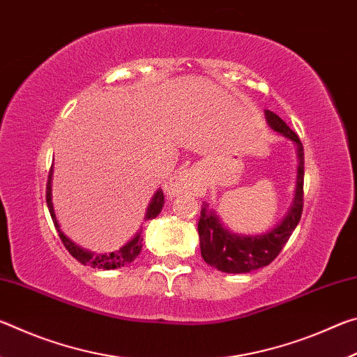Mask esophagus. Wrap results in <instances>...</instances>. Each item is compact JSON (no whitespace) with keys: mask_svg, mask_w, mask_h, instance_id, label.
Here are the masks:
<instances>
[{"mask_svg":"<svg viewBox=\"0 0 357 357\" xmlns=\"http://www.w3.org/2000/svg\"><path fill=\"white\" fill-rule=\"evenodd\" d=\"M200 181H198L195 172L192 170H183L174 173L173 176L165 183V192L167 195H178L181 192H187V190H193L197 189Z\"/></svg>","mask_w":357,"mask_h":357,"instance_id":"esophagus-1","label":"esophagus"}]
</instances>
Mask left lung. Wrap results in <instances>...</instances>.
I'll list each match as a JSON object with an SVG mask.
<instances>
[{
	"instance_id": "1",
	"label": "left lung",
	"mask_w": 357,
	"mask_h": 357,
	"mask_svg": "<svg viewBox=\"0 0 357 357\" xmlns=\"http://www.w3.org/2000/svg\"><path fill=\"white\" fill-rule=\"evenodd\" d=\"M264 113L271 128L298 144L299 167L294 202L285 219L274 229L259 234V236H238V234L229 233L220 225L213 211L208 209V204H204L200 219H198L202 257L208 264L222 273H250V271L259 269L274 261L299 223L302 208H304V148H302L299 137L288 128L285 121L269 110Z\"/></svg>"
}]
</instances>
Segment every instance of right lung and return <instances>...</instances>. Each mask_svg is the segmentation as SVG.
<instances>
[{
    "instance_id": "1",
    "label": "right lung",
    "mask_w": 357,
    "mask_h": 357,
    "mask_svg": "<svg viewBox=\"0 0 357 357\" xmlns=\"http://www.w3.org/2000/svg\"><path fill=\"white\" fill-rule=\"evenodd\" d=\"M52 168L50 172H48V181H47V190H45V198H47V206H48V211H50V215H52V220L53 223H55V227L58 229V234H59V239L63 241V244L66 249H68V252L70 253L72 257H74L77 261H80L82 264L84 266H91V268H96V269H116V268H121V266L128 264V263H132L134 259L138 257V253L142 252V231L137 233V236L129 241L128 244L121 247L119 250L116 252H112V253H104V255H94V253L88 252L82 249V247H78L77 244L72 243V241L66 236V234L59 229V225H58V220H56V215L55 213H53V204H52ZM164 192H162L160 189L155 192V195L153 198V202H151L149 208H148V213H146V219L151 220L154 219V217H157V214L160 213L162 206H164Z\"/></svg>"
}]
</instances>
